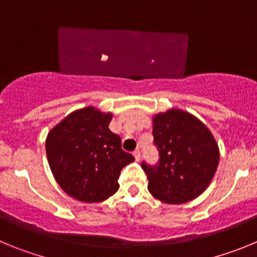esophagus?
Returning a JSON list of instances; mask_svg holds the SVG:
<instances>
[{
  "label": "esophagus",
  "instance_id": "1",
  "mask_svg": "<svg viewBox=\"0 0 257 257\" xmlns=\"http://www.w3.org/2000/svg\"><path fill=\"white\" fill-rule=\"evenodd\" d=\"M133 156H134V159H136V160L140 161L141 160V151H140V150H136V151L133 152Z\"/></svg>",
  "mask_w": 257,
  "mask_h": 257
}]
</instances>
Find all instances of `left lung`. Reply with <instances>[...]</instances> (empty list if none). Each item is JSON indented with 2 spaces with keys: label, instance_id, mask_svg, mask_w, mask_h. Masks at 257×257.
<instances>
[{
  "label": "left lung",
  "instance_id": "left-lung-1",
  "mask_svg": "<svg viewBox=\"0 0 257 257\" xmlns=\"http://www.w3.org/2000/svg\"><path fill=\"white\" fill-rule=\"evenodd\" d=\"M159 164L142 163L154 197L169 205L195 200L211 183L219 164V147L205 124L189 112L170 108L152 117Z\"/></svg>",
  "mask_w": 257,
  "mask_h": 257
}]
</instances>
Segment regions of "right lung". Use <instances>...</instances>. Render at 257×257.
Listing matches in <instances>:
<instances>
[{
    "label": "right lung",
    "mask_w": 257,
    "mask_h": 257,
    "mask_svg": "<svg viewBox=\"0 0 257 257\" xmlns=\"http://www.w3.org/2000/svg\"><path fill=\"white\" fill-rule=\"evenodd\" d=\"M111 119V112L87 106L64 117L47 134L51 172L75 200L101 202L116 193L121 169L134 161L121 150L119 136L108 129Z\"/></svg>",
    "instance_id": "obj_1"
}]
</instances>
